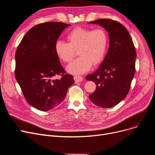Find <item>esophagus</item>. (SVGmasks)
<instances>
[{"label": "esophagus", "instance_id": "obj_1", "mask_svg": "<svg viewBox=\"0 0 155 155\" xmlns=\"http://www.w3.org/2000/svg\"><path fill=\"white\" fill-rule=\"evenodd\" d=\"M73 78H74V80H75V83L80 82H82V81L83 80V77H81V76H78V75H75V76H74V77H73Z\"/></svg>", "mask_w": 155, "mask_h": 155}]
</instances>
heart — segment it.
Returning <instances> with one entry per match:
<instances>
[{"mask_svg":"<svg viewBox=\"0 0 155 155\" xmlns=\"http://www.w3.org/2000/svg\"><path fill=\"white\" fill-rule=\"evenodd\" d=\"M67 43L58 41L54 45V52L64 63H70L77 54L78 58L67 67L72 74H81L90 70L92 64L98 65L106 54L108 37L102 28L91 29L78 27L66 36Z\"/></svg>","mask_w":155,"mask_h":155,"instance_id":"heart-1","label":"heart"}]
</instances>
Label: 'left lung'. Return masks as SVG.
Masks as SVG:
<instances>
[{"instance_id":"8db88e82","label":"left lung","mask_w":155,"mask_h":155,"mask_svg":"<svg viewBox=\"0 0 155 155\" xmlns=\"http://www.w3.org/2000/svg\"><path fill=\"white\" fill-rule=\"evenodd\" d=\"M90 23L98 24L108 32L109 47L100 67L86 77L96 84L89 99L97 106H115L127 95L135 73L136 52L126 28L117 21L101 19Z\"/></svg>"}]
</instances>
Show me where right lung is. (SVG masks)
Masks as SVG:
<instances>
[{
  "label": "right lung",
  "instance_id": "right-lung-1",
  "mask_svg": "<svg viewBox=\"0 0 155 155\" xmlns=\"http://www.w3.org/2000/svg\"><path fill=\"white\" fill-rule=\"evenodd\" d=\"M69 26L60 22L39 24L27 32L15 52L16 80L28 103L41 111L58 107L75 82L54 52L56 42ZM57 75L61 78L54 79Z\"/></svg>",
  "mask_w": 155,
  "mask_h": 155
}]
</instances>
